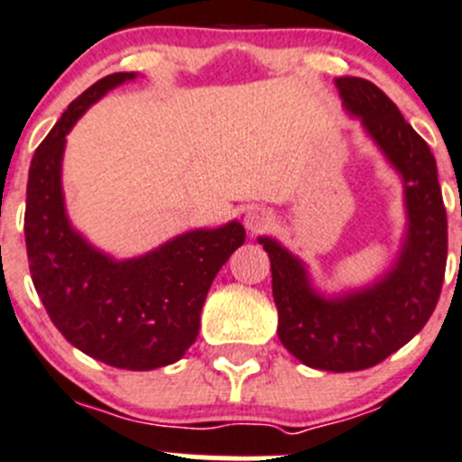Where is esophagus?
Segmentation results:
<instances>
[{
    "instance_id": "esophagus-1",
    "label": "esophagus",
    "mask_w": 462,
    "mask_h": 462,
    "mask_svg": "<svg viewBox=\"0 0 462 462\" xmlns=\"http://www.w3.org/2000/svg\"><path fill=\"white\" fill-rule=\"evenodd\" d=\"M245 225L251 233L267 231L269 226L273 225V213L269 211V208H263V207L249 208V211H246V216H245Z\"/></svg>"
}]
</instances>
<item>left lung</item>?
Returning <instances> with one entry per match:
<instances>
[{
  "mask_svg": "<svg viewBox=\"0 0 462 462\" xmlns=\"http://www.w3.org/2000/svg\"><path fill=\"white\" fill-rule=\"evenodd\" d=\"M344 105L404 180L409 236L395 267L366 290L323 299L299 258L272 237H258L272 260L278 337L310 368L364 371L384 362L424 328L440 299L447 267V211L427 141L371 80L337 78Z\"/></svg>",
  "mask_w": 462,
  "mask_h": 462,
  "instance_id": "left-lung-1",
  "label": "left lung"
}]
</instances>
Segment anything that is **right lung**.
Masks as SVG:
<instances>
[{
	"mask_svg": "<svg viewBox=\"0 0 462 462\" xmlns=\"http://www.w3.org/2000/svg\"><path fill=\"white\" fill-rule=\"evenodd\" d=\"M134 74H112L82 91L38 145L26 184L24 237L31 278L53 326L89 357L125 371L175 364L198 339L199 314L245 226L198 229L141 258L116 260L71 229L62 202L65 141L105 91Z\"/></svg>",
	"mask_w": 462,
	"mask_h": 462,
	"instance_id": "right-lung-1",
	"label": "right lung"
}]
</instances>
